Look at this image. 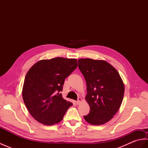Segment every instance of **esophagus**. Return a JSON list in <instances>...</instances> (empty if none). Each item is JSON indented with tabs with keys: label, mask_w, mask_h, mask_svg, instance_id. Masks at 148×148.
I'll use <instances>...</instances> for the list:
<instances>
[{
	"label": "esophagus",
	"mask_w": 148,
	"mask_h": 148,
	"mask_svg": "<svg viewBox=\"0 0 148 148\" xmlns=\"http://www.w3.org/2000/svg\"><path fill=\"white\" fill-rule=\"evenodd\" d=\"M81 100H82V99H81V98H80V97H79V98L77 99V100L76 101V103H77V104H79V103L81 102Z\"/></svg>",
	"instance_id": "esophagus-1"
}]
</instances>
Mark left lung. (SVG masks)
Instances as JSON below:
<instances>
[{"instance_id": "obj_1", "label": "left lung", "mask_w": 148, "mask_h": 148, "mask_svg": "<svg viewBox=\"0 0 148 148\" xmlns=\"http://www.w3.org/2000/svg\"><path fill=\"white\" fill-rule=\"evenodd\" d=\"M78 67L86 81V100L90 108L84 118L92 125L104 124L121 106L125 92L121 78L111 64L103 60L79 59Z\"/></svg>"}]
</instances>
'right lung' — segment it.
I'll list each match as a JSON object with an SVG mask.
<instances>
[{
    "mask_svg": "<svg viewBox=\"0 0 148 148\" xmlns=\"http://www.w3.org/2000/svg\"><path fill=\"white\" fill-rule=\"evenodd\" d=\"M77 67V60L58 57L42 60L29 69L22 95L28 111L37 121L53 125L62 120L72 103L60 93L65 79Z\"/></svg>",
    "mask_w": 148,
    "mask_h": 148,
    "instance_id": "right-lung-1",
    "label": "right lung"
}]
</instances>
